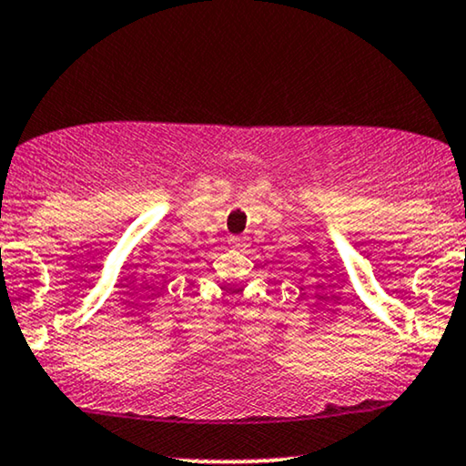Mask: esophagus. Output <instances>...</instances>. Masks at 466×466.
Returning a JSON list of instances; mask_svg holds the SVG:
<instances>
[{
    "instance_id": "esophagus-1",
    "label": "esophagus",
    "mask_w": 466,
    "mask_h": 466,
    "mask_svg": "<svg viewBox=\"0 0 466 466\" xmlns=\"http://www.w3.org/2000/svg\"><path fill=\"white\" fill-rule=\"evenodd\" d=\"M229 245H232L234 249H240V247H245V238L243 237H229Z\"/></svg>"
}]
</instances>
